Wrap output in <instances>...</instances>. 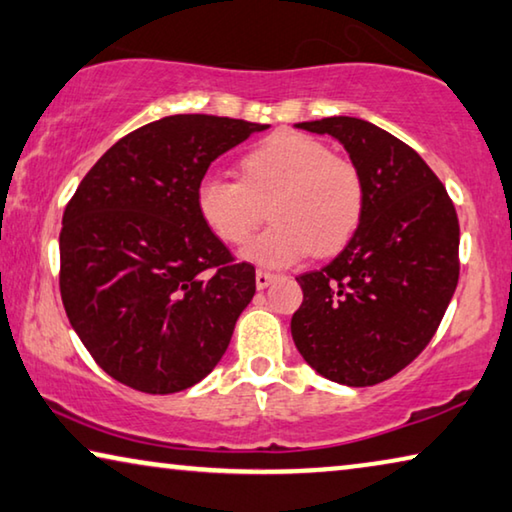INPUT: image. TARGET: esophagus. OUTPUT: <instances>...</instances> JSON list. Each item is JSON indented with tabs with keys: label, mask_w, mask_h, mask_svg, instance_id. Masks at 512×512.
Segmentation results:
<instances>
[{
	"label": "esophagus",
	"mask_w": 512,
	"mask_h": 512,
	"mask_svg": "<svg viewBox=\"0 0 512 512\" xmlns=\"http://www.w3.org/2000/svg\"><path fill=\"white\" fill-rule=\"evenodd\" d=\"M274 279H277V274H272V272H267V270H258L256 272V288L263 290V288L270 286Z\"/></svg>",
	"instance_id": "esophagus-1"
}]
</instances>
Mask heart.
<instances>
[{
  "instance_id": "obj_1",
  "label": "heart",
  "mask_w": 512,
  "mask_h": 512,
  "mask_svg": "<svg viewBox=\"0 0 512 512\" xmlns=\"http://www.w3.org/2000/svg\"><path fill=\"white\" fill-rule=\"evenodd\" d=\"M240 180L206 176L196 212L226 245H245L270 210L272 226L242 251L251 263L288 267L309 254L329 256L357 233L366 206L359 169L309 135L279 130L238 162Z\"/></svg>"
}]
</instances>
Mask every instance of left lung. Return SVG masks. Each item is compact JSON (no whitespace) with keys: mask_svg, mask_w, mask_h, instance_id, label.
I'll use <instances>...</instances> for the list:
<instances>
[{"mask_svg":"<svg viewBox=\"0 0 512 512\" xmlns=\"http://www.w3.org/2000/svg\"><path fill=\"white\" fill-rule=\"evenodd\" d=\"M295 128L338 139L366 187L357 233L332 263L297 277L290 320L306 364L327 380L373 387L435 336L460 277V224L421 155L377 125L332 116Z\"/></svg>","mask_w":512,"mask_h":512,"instance_id":"obj_1","label":"left lung"}]
</instances>
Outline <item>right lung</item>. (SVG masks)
Wrapping results in <instances>:
<instances>
[{
  "instance_id": "1",
  "label": "right lung",
  "mask_w": 512,
  "mask_h": 512,
  "mask_svg": "<svg viewBox=\"0 0 512 512\" xmlns=\"http://www.w3.org/2000/svg\"><path fill=\"white\" fill-rule=\"evenodd\" d=\"M265 128L164 116L116 141L68 201L61 300L84 348L125 387H194L229 348L256 270L201 222L196 185L210 162Z\"/></svg>"
}]
</instances>
